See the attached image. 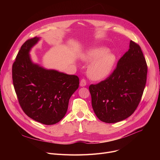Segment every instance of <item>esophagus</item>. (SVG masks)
<instances>
[{"label":"esophagus","instance_id":"esophagus-1","mask_svg":"<svg viewBox=\"0 0 160 160\" xmlns=\"http://www.w3.org/2000/svg\"><path fill=\"white\" fill-rule=\"evenodd\" d=\"M86 84H87L86 80L85 79H82L80 81V86L81 87H84L86 86Z\"/></svg>","mask_w":160,"mask_h":160}]
</instances>
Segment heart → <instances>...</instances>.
<instances>
[{
    "label": "heart",
    "instance_id": "heart-1",
    "mask_svg": "<svg viewBox=\"0 0 160 160\" xmlns=\"http://www.w3.org/2000/svg\"><path fill=\"white\" fill-rule=\"evenodd\" d=\"M82 59L87 62H92L88 67V77L94 81L106 79L112 72L116 64L115 54L104 47H97L89 49L82 55Z\"/></svg>",
    "mask_w": 160,
    "mask_h": 160
}]
</instances>
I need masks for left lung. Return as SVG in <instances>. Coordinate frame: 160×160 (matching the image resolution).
Segmentation results:
<instances>
[{"instance_id": "left-lung-1", "label": "left lung", "mask_w": 160, "mask_h": 160, "mask_svg": "<svg viewBox=\"0 0 160 160\" xmlns=\"http://www.w3.org/2000/svg\"><path fill=\"white\" fill-rule=\"evenodd\" d=\"M147 65L141 47L132 41L129 49L105 80L89 89L91 104L98 118L106 123L124 120L135 110L145 87Z\"/></svg>"}]
</instances>
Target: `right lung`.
Returning a JSON list of instances; mask_svg holds the SVG:
<instances>
[{
  "mask_svg": "<svg viewBox=\"0 0 160 160\" xmlns=\"http://www.w3.org/2000/svg\"><path fill=\"white\" fill-rule=\"evenodd\" d=\"M39 40L35 37L21 46L12 66L13 83L23 112L36 121L51 125L65 115L79 78L33 63L30 52Z\"/></svg>",
  "mask_w": 160,
  "mask_h": 160,
  "instance_id": "obj_1",
  "label": "right lung"
}]
</instances>
